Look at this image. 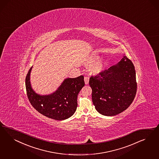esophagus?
Returning a JSON list of instances; mask_svg holds the SVG:
<instances>
[{
	"instance_id": "esophagus-1",
	"label": "esophagus",
	"mask_w": 159,
	"mask_h": 159,
	"mask_svg": "<svg viewBox=\"0 0 159 159\" xmlns=\"http://www.w3.org/2000/svg\"><path fill=\"white\" fill-rule=\"evenodd\" d=\"M84 80L85 84H89V77L85 76Z\"/></svg>"
}]
</instances>
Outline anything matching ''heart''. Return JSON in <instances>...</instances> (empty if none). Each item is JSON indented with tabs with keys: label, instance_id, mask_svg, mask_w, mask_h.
I'll return each instance as SVG.
<instances>
[{
	"label": "heart",
	"instance_id": "1",
	"mask_svg": "<svg viewBox=\"0 0 159 159\" xmlns=\"http://www.w3.org/2000/svg\"><path fill=\"white\" fill-rule=\"evenodd\" d=\"M100 56L96 53H93L87 57L84 61L85 66H92L90 67V72L93 75H98L104 71L107 66V61L104 59H100Z\"/></svg>",
	"mask_w": 159,
	"mask_h": 159
}]
</instances>
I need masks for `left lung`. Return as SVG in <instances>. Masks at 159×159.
<instances>
[{
    "label": "left lung",
    "instance_id": "left-lung-1",
    "mask_svg": "<svg viewBox=\"0 0 159 159\" xmlns=\"http://www.w3.org/2000/svg\"><path fill=\"white\" fill-rule=\"evenodd\" d=\"M92 101L105 116H114L126 110L134 101L137 89L135 67L124 56L118 63L90 78Z\"/></svg>",
    "mask_w": 159,
    "mask_h": 159
}]
</instances>
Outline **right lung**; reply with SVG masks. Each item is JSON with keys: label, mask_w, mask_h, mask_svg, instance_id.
Instances as JSON below:
<instances>
[{"label": "right lung", "mask_w": 159, "mask_h": 159, "mask_svg": "<svg viewBox=\"0 0 159 159\" xmlns=\"http://www.w3.org/2000/svg\"><path fill=\"white\" fill-rule=\"evenodd\" d=\"M25 78L26 91L29 101L34 108L43 116L55 120H65L74 114L77 107V95L84 86V76L66 78L56 91L47 95H41L33 89L30 74Z\"/></svg>", "instance_id": "1"}]
</instances>
